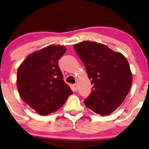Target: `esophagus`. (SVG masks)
Listing matches in <instances>:
<instances>
[{"mask_svg":"<svg viewBox=\"0 0 149 149\" xmlns=\"http://www.w3.org/2000/svg\"><path fill=\"white\" fill-rule=\"evenodd\" d=\"M73 89H74V90L75 92H77V90H78V89H77V85L75 84H73Z\"/></svg>","mask_w":149,"mask_h":149,"instance_id":"esophagus-1","label":"esophagus"}]
</instances>
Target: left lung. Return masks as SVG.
<instances>
[{
	"instance_id": "1",
	"label": "left lung",
	"mask_w": 149,
	"mask_h": 149,
	"mask_svg": "<svg viewBox=\"0 0 149 149\" xmlns=\"http://www.w3.org/2000/svg\"><path fill=\"white\" fill-rule=\"evenodd\" d=\"M74 49L93 86L85 105L102 116L109 115L124 101L131 87L128 61L120 53L95 42H81Z\"/></svg>"
}]
</instances>
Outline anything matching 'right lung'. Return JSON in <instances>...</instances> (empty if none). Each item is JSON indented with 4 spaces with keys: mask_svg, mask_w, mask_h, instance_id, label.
I'll use <instances>...</instances> for the list:
<instances>
[{
    "mask_svg": "<svg viewBox=\"0 0 149 149\" xmlns=\"http://www.w3.org/2000/svg\"><path fill=\"white\" fill-rule=\"evenodd\" d=\"M65 51L64 46H49L29 55L18 68L17 88L20 97L38 114L55 112L73 93L58 64Z\"/></svg>",
    "mask_w": 149,
    "mask_h": 149,
    "instance_id": "1",
    "label": "right lung"
}]
</instances>
